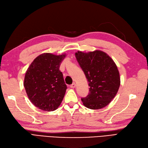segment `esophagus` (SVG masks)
Returning a JSON list of instances; mask_svg holds the SVG:
<instances>
[{"label":"esophagus","mask_w":148,"mask_h":148,"mask_svg":"<svg viewBox=\"0 0 148 148\" xmlns=\"http://www.w3.org/2000/svg\"><path fill=\"white\" fill-rule=\"evenodd\" d=\"M75 86H76V85H75V82H73V83L71 85V88H74Z\"/></svg>","instance_id":"esophagus-1"}]
</instances>
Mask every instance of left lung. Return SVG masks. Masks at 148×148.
<instances>
[{
	"label": "left lung",
	"instance_id": "left-lung-1",
	"mask_svg": "<svg viewBox=\"0 0 148 148\" xmlns=\"http://www.w3.org/2000/svg\"><path fill=\"white\" fill-rule=\"evenodd\" d=\"M75 57L83 71L90 86L82 103L90 109L104 108L114 98L121 84L119 72L114 61L101 50L84 53L78 51Z\"/></svg>",
	"mask_w": 148,
	"mask_h": 148
}]
</instances>
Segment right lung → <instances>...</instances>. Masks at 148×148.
Listing matches in <instances>:
<instances>
[{
  "label": "right lung",
  "instance_id": "right-lung-1",
  "mask_svg": "<svg viewBox=\"0 0 148 148\" xmlns=\"http://www.w3.org/2000/svg\"><path fill=\"white\" fill-rule=\"evenodd\" d=\"M66 56V53H42L34 59L26 71L24 86L27 97L42 110H56L64 97L67 86L59 67Z\"/></svg>",
  "mask_w": 148,
  "mask_h": 148
}]
</instances>
